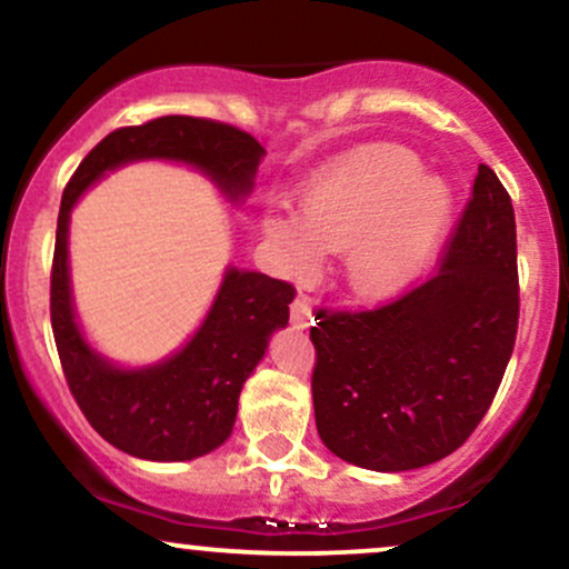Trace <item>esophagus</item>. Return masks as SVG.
Masks as SVG:
<instances>
[{
	"label": "esophagus",
	"mask_w": 569,
	"mask_h": 569,
	"mask_svg": "<svg viewBox=\"0 0 569 569\" xmlns=\"http://www.w3.org/2000/svg\"><path fill=\"white\" fill-rule=\"evenodd\" d=\"M291 326L299 331L310 329L312 326V310H310V302H307L305 297H297L291 302Z\"/></svg>",
	"instance_id": "esophagus-1"
}]
</instances>
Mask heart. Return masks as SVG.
Masks as SVG:
<instances>
[{"mask_svg":"<svg viewBox=\"0 0 569 569\" xmlns=\"http://www.w3.org/2000/svg\"><path fill=\"white\" fill-rule=\"evenodd\" d=\"M455 194L396 143L352 149L305 187L302 213L272 206L262 232L280 276L310 280L345 251V280L363 302L407 291L436 259L452 227Z\"/></svg>","mask_w":569,"mask_h":569,"instance_id":"obj_1","label":"heart"}]
</instances>
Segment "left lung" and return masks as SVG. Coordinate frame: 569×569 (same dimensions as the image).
<instances>
[{
  "label": "left lung",
  "instance_id": "8db88e82",
  "mask_svg": "<svg viewBox=\"0 0 569 569\" xmlns=\"http://www.w3.org/2000/svg\"><path fill=\"white\" fill-rule=\"evenodd\" d=\"M519 326L516 219L479 166L439 272L367 312H316L312 407L339 460L398 473L466 443L498 393Z\"/></svg>",
  "mask_w": 569,
  "mask_h": 569
}]
</instances>
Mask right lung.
<instances>
[{
	"instance_id": "add662e5",
	"label": "right lung",
	"mask_w": 569,
	"mask_h": 569,
	"mask_svg": "<svg viewBox=\"0 0 569 569\" xmlns=\"http://www.w3.org/2000/svg\"><path fill=\"white\" fill-rule=\"evenodd\" d=\"M262 158V143L243 130L171 114L109 133L63 189L50 278L56 348L82 415L122 452L179 462L230 439L240 390L264 358L270 337L289 323L293 286L230 264L198 331L179 350L147 367H120L88 342L77 321L69 272L71 211L103 176L141 160L194 168L221 198L240 206L251 194Z\"/></svg>"
}]
</instances>
